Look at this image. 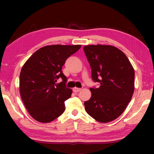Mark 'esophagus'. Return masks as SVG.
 I'll list each match as a JSON object with an SVG mask.
<instances>
[{"label": "esophagus", "instance_id": "esophagus-1", "mask_svg": "<svg viewBox=\"0 0 154 154\" xmlns=\"http://www.w3.org/2000/svg\"><path fill=\"white\" fill-rule=\"evenodd\" d=\"M81 88H72V91H73V92H75V93H77V92H80L81 91Z\"/></svg>", "mask_w": 154, "mask_h": 154}]
</instances>
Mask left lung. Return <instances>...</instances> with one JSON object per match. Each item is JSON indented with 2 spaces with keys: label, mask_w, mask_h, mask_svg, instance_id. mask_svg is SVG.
<instances>
[{
  "label": "left lung",
  "mask_w": 154,
  "mask_h": 154,
  "mask_svg": "<svg viewBox=\"0 0 154 154\" xmlns=\"http://www.w3.org/2000/svg\"><path fill=\"white\" fill-rule=\"evenodd\" d=\"M83 51L92 69V79L100 87L90 88L85 101L87 113L102 123L118 118L130 103L134 90V71L126 56L116 47L87 45Z\"/></svg>",
  "instance_id": "1"
}]
</instances>
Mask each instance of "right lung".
<instances>
[{
  "mask_svg": "<svg viewBox=\"0 0 154 154\" xmlns=\"http://www.w3.org/2000/svg\"><path fill=\"white\" fill-rule=\"evenodd\" d=\"M76 45H48L35 51L23 66L20 90L28 113L36 121L48 123L65 110L64 101L71 96L62 71L68 58L81 48ZM60 78L62 82L57 83Z\"/></svg>",
  "mask_w": 154,
  "mask_h": 154,
  "instance_id": "obj_1",
  "label": "right lung"
}]
</instances>
